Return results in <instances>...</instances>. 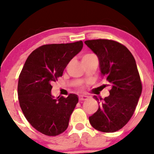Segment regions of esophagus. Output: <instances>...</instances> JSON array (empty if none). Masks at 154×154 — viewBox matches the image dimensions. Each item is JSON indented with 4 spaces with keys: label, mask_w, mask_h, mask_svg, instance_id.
I'll use <instances>...</instances> for the list:
<instances>
[{
    "label": "esophagus",
    "mask_w": 154,
    "mask_h": 154,
    "mask_svg": "<svg viewBox=\"0 0 154 154\" xmlns=\"http://www.w3.org/2000/svg\"><path fill=\"white\" fill-rule=\"evenodd\" d=\"M79 100H85L88 98V96L86 95H79Z\"/></svg>",
    "instance_id": "esophagus-1"
}]
</instances>
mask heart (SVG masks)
Wrapping results in <instances>:
<instances>
[{"mask_svg":"<svg viewBox=\"0 0 154 154\" xmlns=\"http://www.w3.org/2000/svg\"><path fill=\"white\" fill-rule=\"evenodd\" d=\"M91 55H92V54H87V55H84L83 57V59H85V58L90 57V56H91Z\"/></svg>","mask_w":154,"mask_h":154,"instance_id":"obj_1","label":"heart"}]
</instances>
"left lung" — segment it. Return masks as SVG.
<instances>
[{
  "label": "left lung",
  "instance_id": "8db88e82",
  "mask_svg": "<svg viewBox=\"0 0 154 154\" xmlns=\"http://www.w3.org/2000/svg\"><path fill=\"white\" fill-rule=\"evenodd\" d=\"M84 43L96 54L101 76L111 87L108 97L94 96L100 105L89 117L90 123L100 131H117L129 121L142 93L136 61L126 47L115 41L93 39Z\"/></svg>",
  "mask_w": 154,
  "mask_h": 154
}]
</instances>
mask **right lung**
I'll return each instance as SVG.
<instances>
[{
  "instance_id": "1",
  "label": "right lung",
  "mask_w": 154,
  "mask_h": 154,
  "mask_svg": "<svg viewBox=\"0 0 154 154\" xmlns=\"http://www.w3.org/2000/svg\"><path fill=\"white\" fill-rule=\"evenodd\" d=\"M82 48V41L45 45L33 51L25 62L18 80L20 106L29 123L45 135L57 136L68 127L79 97L70 94L54 98L51 84L62 76Z\"/></svg>"
}]
</instances>
